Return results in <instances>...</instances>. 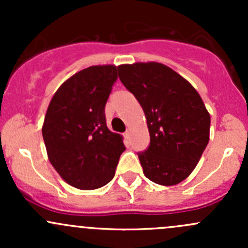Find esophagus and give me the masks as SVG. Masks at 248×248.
I'll list each match as a JSON object with an SVG mask.
<instances>
[{"instance_id": "esophagus-1", "label": "esophagus", "mask_w": 248, "mask_h": 248, "mask_svg": "<svg viewBox=\"0 0 248 248\" xmlns=\"http://www.w3.org/2000/svg\"><path fill=\"white\" fill-rule=\"evenodd\" d=\"M124 138H126L127 140L131 139V131H129V129H127V131L124 132Z\"/></svg>"}]
</instances>
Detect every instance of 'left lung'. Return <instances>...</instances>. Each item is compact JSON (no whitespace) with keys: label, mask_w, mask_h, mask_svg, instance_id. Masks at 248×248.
Here are the masks:
<instances>
[{"label":"left lung","mask_w":248,"mask_h":248,"mask_svg":"<svg viewBox=\"0 0 248 248\" xmlns=\"http://www.w3.org/2000/svg\"><path fill=\"white\" fill-rule=\"evenodd\" d=\"M117 69L146 117L150 145L138 154L144 175L162 186L180 184L194 170L210 139V114L202 97L163 63L136 62Z\"/></svg>","instance_id":"8db88e82"}]
</instances>
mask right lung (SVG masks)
<instances>
[{
  "label": "right lung",
  "instance_id": "obj_1",
  "mask_svg": "<svg viewBox=\"0 0 248 248\" xmlns=\"http://www.w3.org/2000/svg\"><path fill=\"white\" fill-rule=\"evenodd\" d=\"M117 79L114 64L91 66L57 89L42 127L47 158L68 185L96 189L114 177L126 150L107 127L104 108Z\"/></svg>",
  "mask_w": 248,
  "mask_h": 248
}]
</instances>
